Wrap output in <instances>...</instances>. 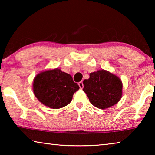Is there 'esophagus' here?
I'll list each match as a JSON object with an SVG mask.
<instances>
[{"mask_svg": "<svg viewBox=\"0 0 155 155\" xmlns=\"http://www.w3.org/2000/svg\"><path fill=\"white\" fill-rule=\"evenodd\" d=\"M78 84V86H79L80 89H81V90H82V89H83V87H84V85H83V83L82 81H81V82H79Z\"/></svg>", "mask_w": 155, "mask_h": 155, "instance_id": "obj_1", "label": "esophagus"}]
</instances>
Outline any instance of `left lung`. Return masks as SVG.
I'll list each match as a JSON object with an SVG mask.
<instances>
[{
	"instance_id": "obj_1",
	"label": "left lung",
	"mask_w": 155,
	"mask_h": 155,
	"mask_svg": "<svg viewBox=\"0 0 155 155\" xmlns=\"http://www.w3.org/2000/svg\"><path fill=\"white\" fill-rule=\"evenodd\" d=\"M83 91L91 104L105 109L118 103L122 96V82L117 76L105 70L90 73L83 81Z\"/></svg>"
}]
</instances>
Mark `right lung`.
I'll return each instance as SVG.
<instances>
[{
	"label": "right lung",
	"mask_w": 155,
	"mask_h": 155,
	"mask_svg": "<svg viewBox=\"0 0 155 155\" xmlns=\"http://www.w3.org/2000/svg\"><path fill=\"white\" fill-rule=\"evenodd\" d=\"M78 90L79 86L71 76L57 68L38 73L33 79L34 95L44 105L51 109L68 105Z\"/></svg>",
	"instance_id": "right-lung-1"
}]
</instances>
